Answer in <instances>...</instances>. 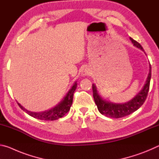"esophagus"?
I'll use <instances>...</instances> for the list:
<instances>
[{
  "mask_svg": "<svg viewBox=\"0 0 159 159\" xmlns=\"http://www.w3.org/2000/svg\"><path fill=\"white\" fill-rule=\"evenodd\" d=\"M90 74V69L88 68V67H83V68L81 69L80 70V75L82 76H86L88 75H89Z\"/></svg>",
  "mask_w": 159,
  "mask_h": 159,
  "instance_id": "esophagus-1",
  "label": "esophagus"
}]
</instances>
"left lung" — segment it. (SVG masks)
<instances>
[{
	"instance_id": "1",
	"label": "left lung",
	"mask_w": 159,
	"mask_h": 159,
	"mask_svg": "<svg viewBox=\"0 0 159 159\" xmlns=\"http://www.w3.org/2000/svg\"><path fill=\"white\" fill-rule=\"evenodd\" d=\"M130 40L134 46L144 52L143 48L141 46V45L139 43L134 41L130 37ZM151 75H152V68H151V65L149 64V74H148L146 82H145L142 89L131 100L122 104L113 103L111 102H109L103 99L99 95L96 85L93 84L94 100H95L96 105L98 107L99 111L105 116L114 118L124 117L125 116H128L135 111L144 104L145 99L147 98L149 89Z\"/></svg>"
}]
</instances>
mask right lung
<instances>
[{
  "label": "right lung",
  "instance_id": "obj_1",
  "mask_svg": "<svg viewBox=\"0 0 159 159\" xmlns=\"http://www.w3.org/2000/svg\"><path fill=\"white\" fill-rule=\"evenodd\" d=\"M77 87V82L76 81L74 85H72L71 89L69 90L66 96L64 97V99L61 100L60 103L57 104L55 107L50 109L48 111H42V112H33L29 110L26 109L25 107L21 105L20 103H18L19 107L25 111L26 114H28L29 116L34 117L35 118L40 120H57L58 118L63 117L67 112L69 111L71 106L73 102V96L74 91L76 90Z\"/></svg>",
  "mask_w": 159,
  "mask_h": 159
}]
</instances>
